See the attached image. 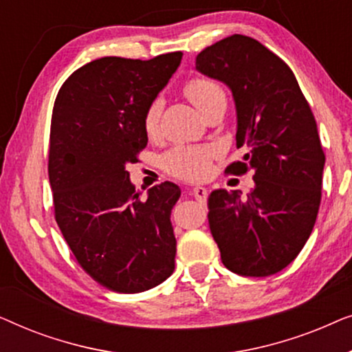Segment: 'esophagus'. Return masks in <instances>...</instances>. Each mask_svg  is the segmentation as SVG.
Wrapping results in <instances>:
<instances>
[{
	"label": "esophagus",
	"mask_w": 352,
	"mask_h": 352,
	"mask_svg": "<svg viewBox=\"0 0 352 352\" xmlns=\"http://www.w3.org/2000/svg\"><path fill=\"white\" fill-rule=\"evenodd\" d=\"M192 194H194V197L199 201H205L206 200V195H208V190H206L205 187L197 186V187H194V189H192Z\"/></svg>",
	"instance_id": "esophagus-1"
}]
</instances>
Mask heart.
<instances>
[{
    "label": "heart",
    "instance_id": "b5f03b06",
    "mask_svg": "<svg viewBox=\"0 0 352 352\" xmlns=\"http://www.w3.org/2000/svg\"><path fill=\"white\" fill-rule=\"evenodd\" d=\"M186 98L200 110L206 113L216 104L226 102L224 89L221 85L208 76H194L182 86ZM163 104L160 99L152 100L144 112L142 126L147 138H157L160 133V115ZM216 151L210 146H177L171 148L163 157V166L170 175L187 181L205 179L211 171V160Z\"/></svg>",
    "mask_w": 352,
    "mask_h": 352
}]
</instances>
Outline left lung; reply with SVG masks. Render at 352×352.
<instances>
[{
  "mask_svg": "<svg viewBox=\"0 0 352 352\" xmlns=\"http://www.w3.org/2000/svg\"><path fill=\"white\" fill-rule=\"evenodd\" d=\"M195 67L234 94L245 155L226 173L252 171L254 179L247 199L211 192V235L229 271L272 276L298 256L319 213L325 153L316 118L290 67L254 38H224L205 47Z\"/></svg>",
  "mask_w": 352,
  "mask_h": 352,
  "instance_id": "left-lung-1",
  "label": "left lung"
}]
</instances>
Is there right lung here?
Returning a JSON list of instances; mask_svg holds the SVG:
<instances>
[{
	"instance_id": "add662e5",
	"label": "right lung",
	"mask_w": 352,
	"mask_h": 352,
	"mask_svg": "<svg viewBox=\"0 0 352 352\" xmlns=\"http://www.w3.org/2000/svg\"><path fill=\"white\" fill-rule=\"evenodd\" d=\"M181 59V51L151 60L100 57L64 81L52 109L56 223L85 272L112 292H146L175 271L170 216L179 187L165 181L142 197L126 165L146 148L144 112Z\"/></svg>"
}]
</instances>
